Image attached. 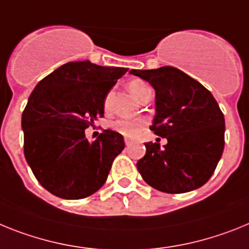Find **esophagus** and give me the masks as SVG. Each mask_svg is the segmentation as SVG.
<instances>
[{"label": "esophagus", "mask_w": 249, "mask_h": 249, "mask_svg": "<svg viewBox=\"0 0 249 249\" xmlns=\"http://www.w3.org/2000/svg\"><path fill=\"white\" fill-rule=\"evenodd\" d=\"M124 142H125V145H126V146H129V145H131V144H133V140L129 139V138H125Z\"/></svg>", "instance_id": "esophagus-1"}]
</instances>
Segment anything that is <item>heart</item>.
I'll list each match as a JSON object with an SVG mask.
<instances>
[{
    "instance_id": "1",
    "label": "heart",
    "mask_w": 249,
    "mask_h": 249,
    "mask_svg": "<svg viewBox=\"0 0 249 249\" xmlns=\"http://www.w3.org/2000/svg\"><path fill=\"white\" fill-rule=\"evenodd\" d=\"M127 88H129V90H130V92L133 94L134 98L139 101H142V99L145 98L149 92H153L151 86L142 79L131 80L130 83L127 84ZM104 109H105V111H109L110 110V94H107V98L104 99ZM145 125V120H142V119H140V120H126V119H120V120H116V122L112 124V127H114L118 133L122 134V135L135 138L144 130Z\"/></svg>"
}]
</instances>
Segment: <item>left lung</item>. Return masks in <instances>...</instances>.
<instances>
[{"instance_id":"1","label":"left lung","mask_w":249,"mask_h":249,"mask_svg":"<svg viewBox=\"0 0 249 249\" xmlns=\"http://www.w3.org/2000/svg\"><path fill=\"white\" fill-rule=\"evenodd\" d=\"M155 90L150 130L168 144L145 142L137 168L150 187L164 193H187L204 185L224 149V115L209 90L172 66L130 70Z\"/></svg>"}]
</instances>
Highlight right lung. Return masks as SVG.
I'll return each instance as SVG.
<instances>
[{
    "label": "right lung",
    "mask_w": 249,
    "mask_h": 249,
    "mask_svg": "<svg viewBox=\"0 0 249 249\" xmlns=\"http://www.w3.org/2000/svg\"><path fill=\"white\" fill-rule=\"evenodd\" d=\"M125 68L68 62L36 85L22 112L23 153L42 187L64 199H83L107 181L125 148L122 134L104 130L89 142L85 129L104 116V99Z\"/></svg>",
    "instance_id": "obj_1"
}]
</instances>
